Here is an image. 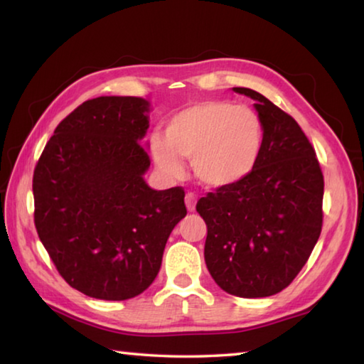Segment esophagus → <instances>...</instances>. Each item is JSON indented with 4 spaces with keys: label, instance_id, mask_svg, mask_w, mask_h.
<instances>
[{
    "label": "esophagus",
    "instance_id": "1",
    "mask_svg": "<svg viewBox=\"0 0 364 364\" xmlns=\"http://www.w3.org/2000/svg\"><path fill=\"white\" fill-rule=\"evenodd\" d=\"M186 206L190 213L195 211V208H196V195L195 193L190 192L186 195Z\"/></svg>",
    "mask_w": 364,
    "mask_h": 364
}]
</instances>
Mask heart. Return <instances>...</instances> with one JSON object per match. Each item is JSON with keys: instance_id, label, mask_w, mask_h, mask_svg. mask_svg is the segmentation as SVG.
I'll use <instances>...</instances> for the list:
<instances>
[{"instance_id": "obj_1", "label": "heart", "mask_w": 364, "mask_h": 364, "mask_svg": "<svg viewBox=\"0 0 364 364\" xmlns=\"http://www.w3.org/2000/svg\"><path fill=\"white\" fill-rule=\"evenodd\" d=\"M164 136L150 139L153 158L164 174L181 176V156L192 158L195 176L205 186L225 188L243 182L256 168L264 124L250 107L205 100L172 114Z\"/></svg>"}]
</instances>
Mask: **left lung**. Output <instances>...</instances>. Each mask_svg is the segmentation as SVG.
<instances>
[{
    "label": "left lung",
    "instance_id": "1",
    "mask_svg": "<svg viewBox=\"0 0 364 364\" xmlns=\"http://www.w3.org/2000/svg\"><path fill=\"white\" fill-rule=\"evenodd\" d=\"M264 142L256 168L237 186L215 188L196 203L208 225L205 260L222 289L269 297L292 283L323 227V172L297 121L252 89Z\"/></svg>",
    "mask_w": 364,
    "mask_h": 364
}]
</instances>
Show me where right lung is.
<instances>
[{
  "label": "right lung",
  "instance_id": "obj_1",
  "mask_svg": "<svg viewBox=\"0 0 364 364\" xmlns=\"http://www.w3.org/2000/svg\"><path fill=\"white\" fill-rule=\"evenodd\" d=\"M149 107L118 95L82 102L55 127L33 172L38 237L60 277L102 301L149 288L187 215L182 187L158 192L144 181Z\"/></svg>",
  "mask_w": 364,
  "mask_h": 364
}]
</instances>
